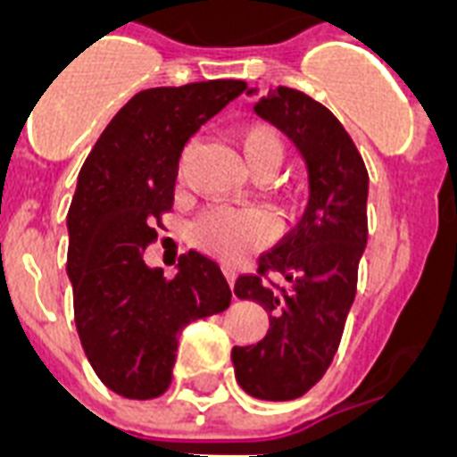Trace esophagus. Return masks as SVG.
I'll list each match as a JSON object with an SVG mask.
<instances>
[{
    "label": "esophagus",
    "mask_w": 457,
    "mask_h": 457,
    "mask_svg": "<svg viewBox=\"0 0 457 457\" xmlns=\"http://www.w3.org/2000/svg\"><path fill=\"white\" fill-rule=\"evenodd\" d=\"M222 272H225V278H228V285H229V287H235L237 272L232 270V268H228V265H225V268H222Z\"/></svg>",
    "instance_id": "34e87169"
}]
</instances>
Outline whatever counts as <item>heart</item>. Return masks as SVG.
Here are the masks:
<instances>
[{"instance_id": "obj_1", "label": "heart", "mask_w": 457, "mask_h": 457, "mask_svg": "<svg viewBox=\"0 0 457 457\" xmlns=\"http://www.w3.org/2000/svg\"><path fill=\"white\" fill-rule=\"evenodd\" d=\"M235 142L253 178H270L285 158V142L272 125L249 123L235 132ZM278 232L275 218L263 211H208L192 228V242L225 263H239L263 249Z\"/></svg>"}]
</instances>
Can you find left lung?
Masks as SVG:
<instances>
[{"mask_svg": "<svg viewBox=\"0 0 457 457\" xmlns=\"http://www.w3.org/2000/svg\"><path fill=\"white\" fill-rule=\"evenodd\" d=\"M253 111L299 149L311 196L299 225L258 258V275L237 279V296L263 305L270 329L253 346L232 348V362L249 396L292 401L322 379L339 348L368 244L370 179L344 125L299 89H270ZM268 271L287 282L265 286Z\"/></svg>", "mask_w": 457, "mask_h": 457, "instance_id": "1", "label": "left lung"}]
</instances>
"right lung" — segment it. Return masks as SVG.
<instances>
[{"label": "right lung", "instance_id": "add662e5", "mask_svg": "<svg viewBox=\"0 0 457 457\" xmlns=\"http://www.w3.org/2000/svg\"><path fill=\"white\" fill-rule=\"evenodd\" d=\"M244 89L242 80H208L139 92L106 125L78 175L66 220L75 327L89 365L118 396H161L179 332L232 299L220 265L199 251L179 258L172 279L142 253L172 208L185 145Z\"/></svg>", "mask_w": 457, "mask_h": 457}]
</instances>
